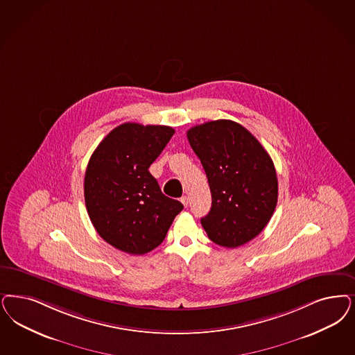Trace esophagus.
<instances>
[{"mask_svg":"<svg viewBox=\"0 0 355 355\" xmlns=\"http://www.w3.org/2000/svg\"><path fill=\"white\" fill-rule=\"evenodd\" d=\"M181 202H182V205H184V207H187V206H189V196H182V198H181Z\"/></svg>","mask_w":355,"mask_h":355,"instance_id":"obj_1","label":"esophagus"}]
</instances>
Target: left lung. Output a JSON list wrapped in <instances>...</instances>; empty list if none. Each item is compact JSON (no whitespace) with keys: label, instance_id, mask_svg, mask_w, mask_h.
I'll return each mask as SVG.
<instances>
[{"label":"left lung","instance_id":"8db88e82","mask_svg":"<svg viewBox=\"0 0 355 355\" xmlns=\"http://www.w3.org/2000/svg\"><path fill=\"white\" fill-rule=\"evenodd\" d=\"M207 175L212 206L200 223L208 239L225 248L249 243L269 223L278 200L272 159L239 123L219 119L187 131Z\"/></svg>","mask_w":355,"mask_h":355}]
</instances>
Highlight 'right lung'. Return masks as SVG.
I'll return each mask as SVG.
<instances>
[{"label":"right lung","instance_id":"right-lung-1","mask_svg":"<svg viewBox=\"0 0 355 355\" xmlns=\"http://www.w3.org/2000/svg\"><path fill=\"white\" fill-rule=\"evenodd\" d=\"M173 135L168 125L123 123L89 159L84 181L89 218L98 234L122 252L140 256L157 248L184 209L162 194L148 171Z\"/></svg>","mask_w":355,"mask_h":355}]
</instances>
